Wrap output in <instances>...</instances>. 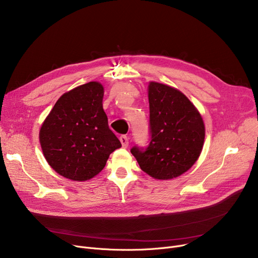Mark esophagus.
Returning a JSON list of instances; mask_svg holds the SVG:
<instances>
[{
  "label": "esophagus",
  "mask_w": 258,
  "mask_h": 258,
  "mask_svg": "<svg viewBox=\"0 0 258 258\" xmlns=\"http://www.w3.org/2000/svg\"><path fill=\"white\" fill-rule=\"evenodd\" d=\"M120 142H121L123 148H127L129 146V138L126 135H122L120 137Z\"/></svg>",
  "instance_id": "obj_1"
}]
</instances>
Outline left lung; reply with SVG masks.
Segmentation results:
<instances>
[{
  "label": "left lung",
  "mask_w": 258,
  "mask_h": 258,
  "mask_svg": "<svg viewBox=\"0 0 258 258\" xmlns=\"http://www.w3.org/2000/svg\"><path fill=\"white\" fill-rule=\"evenodd\" d=\"M149 104V146H134L131 153L154 179L170 180L186 172L198 159L205 142V124L189 99L169 86L151 82Z\"/></svg>",
  "instance_id": "obj_1"
}]
</instances>
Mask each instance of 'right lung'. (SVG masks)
Segmentation results:
<instances>
[{
  "instance_id": "1",
  "label": "right lung",
  "mask_w": 258,
  "mask_h": 258,
  "mask_svg": "<svg viewBox=\"0 0 258 258\" xmlns=\"http://www.w3.org/2000/svg\"><path fill=\"white\" fill-rule=\"evenodd\" d=\"M104 89L90 82L60 97L43 122L39 140L46 161L58 174L87 181L100 172L122 145L108 127Z\"/></svg>"
}]
</instances>
